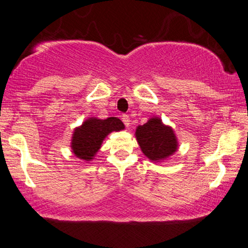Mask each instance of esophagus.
<instances>
[{
  "label": "esophagus",
  "instance_id": "esophagus-1",
  "mask_svg": "<svg viewBox=\"0 0 248 248\" xmlns=\"http://www.w3.org/2000/svg\"><path fill=\"white\" fill-rule=\"evenodd\" d=\"M122 121H124V126H126L127 128L130 126V118L128 117L127 114H124V115H122Z\"/></svg>",
  "mask_w": 248,
  "mask_h": 248
}]
</instances>
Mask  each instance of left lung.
<instances>
[{"label": "left lung", "instance_id": "obj_1", "mask_svg": "<svg viewBox=\"0 0 248 248\" xmlns=\"http://www.w3.org/2000/svg\"><path fill=\"white\" fill-rule=\"evenodd\" d=\"M137 143L152 162H161L171 156L178 149V140L170 126L165 124L159 117H152L146 124L136 128Z\"/></svg>", "mask_w": 248, "mask_h": 248}]
</instances>
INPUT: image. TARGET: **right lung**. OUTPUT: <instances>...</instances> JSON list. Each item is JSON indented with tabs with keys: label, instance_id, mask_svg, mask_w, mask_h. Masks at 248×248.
<instances>
[{
	"label": "right lung",
	"instance_id": "obj_1",
	"mask_svg": "<svg viewBox=\"0 0 248 248\" xmlns=\"http://www.w3.org/2000/svg\"><path fill=\"white\" fill-rule=\"evenodd\" d=\"M124 129L120 119L111 117L108 119L88 118L81 126L77 127L72 135L71 149L77 158L84 161H92L101 149L103 140L112 131Z\"/></svg>",
	"mask_w": 248,
	"mask_h": 248
}]
</instances>
